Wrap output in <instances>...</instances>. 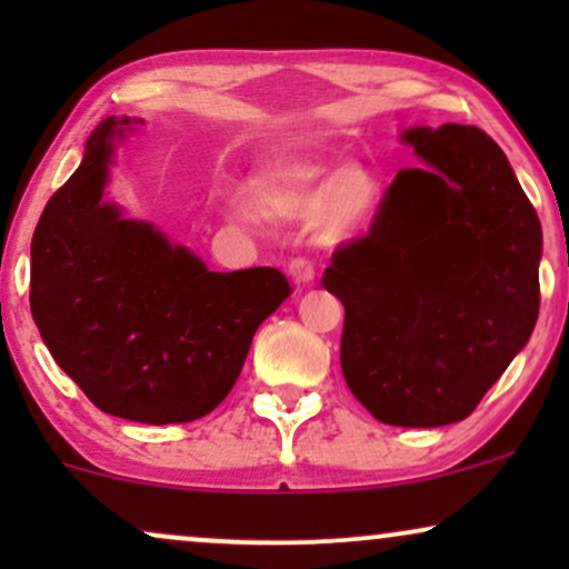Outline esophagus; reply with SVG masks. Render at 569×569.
Wrapping results in <instances>:
<instances>
[{"label":"esophagus","mask_w":569,"mask_h":569,"mask_svg":"<svg viewBox=\"0 0 569 569\" xmlns=\"http://www.w3.org/2000/svg\"><path fill=\"white\" fill-rule=\"evenodd\" d=\"M289 276H291L293 283L310 286L312 280H316V267H312L310 259L297 257V259H291V262H289Z\"/></svg>","instance_id":"obj_1"}]
</instances>
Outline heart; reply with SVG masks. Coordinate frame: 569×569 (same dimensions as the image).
<instances>
[{"label": "heart", "mask_w": 569, "mask_h": 569, "mask_svg": "<svg viewBox=\"0 0 569 569\" xmlns=\"http://www.w3.org/2000/svg\"><path fill=\"white\" fill-rule=\"evenodd\" d=\"M251 202L262 217L297 219L318 213L329 234L345 238L369 219L375 208V181L361 168L335 173L323 189L316 187V173L307 168L267 173L251 187Z\"/></svg>", "instance_id": "heart-1"}]
</instances>
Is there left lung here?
Returning a JSON list of instances; mask_svg holds the SVG:
<instances>
[{
  "label": "left lung",
  "instance_id": "left-lung-1",
  "mask_svg": "<svg viewBox=\"0 0 569 569\" xmlns=\"http://www.w3.org/2000/svg\"><path fill=\"white\" fill-rule=\"evenodd\" d=\"M369 234L339 246L321 283L342 299L339 363L380 422L466 420L527 345L543 232L502 149L473 126L411 128Z\"/></svg>",
  "mask_w": 569,
  "mask_h": 569
}]
</instances>
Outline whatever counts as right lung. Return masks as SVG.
<instances>
[{
    "label": "right lung",
    "mask_w": 569,
    "mask_h": 569,
    "mask_svg": "<svg viewBox=\"0 0 569 569\" xmlns=\"http://www.w3.org/2000/svg\"><path fill=\"white\" fill-rule=\"evenodd\" d=\"M128 117L84 158L31 238V316L50 356L98 409L168 426L206 417L240 377L259 323L291 293L276 267L211 272L147 221L103 202Z\"/></svg>",
    "instance_id": "obj_1"
}]
</instances>
